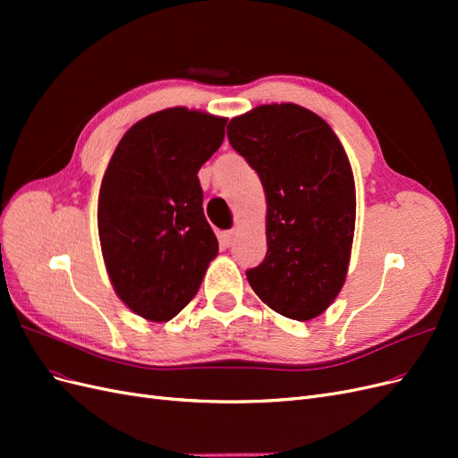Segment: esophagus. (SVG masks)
I'll list each match as a JSON object with an SVG mask.
<instances>
[{"label": "esophagus", "instance_id": "obj_1", "mask_svg": "<svg viewBox=\"0 0 458 458\" xmlns=\"http://www.w3.org/2000/svg\"><path fill=\"white\" fill-rule=\"evenodd\" d=\"M234 239H237V229H229L224 233V244L225 246H231L234 242Z\"/></svg>", "mask_w": 458, "mask_h": 458}]
</instances>
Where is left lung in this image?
Segmentation results:
<instances>
[{
  "mask_svg": "<svg viewBox=\"0 0 458 458\" xmlns=\"http://www.w3.org/2000/svg\"><path fill=\"white\" fill-rule=\"evenodd\" d=\"M227 137L258 172L267 200V254L246 279L276 313L310 321L348 275L355 229L348 155L321 116L294 103L233 118Z\"/></svg>",
  "mask_w": 458,
  "mask_h": 458,
  "instance_id": "1",
  "label": "left lung"
}]
</instances>
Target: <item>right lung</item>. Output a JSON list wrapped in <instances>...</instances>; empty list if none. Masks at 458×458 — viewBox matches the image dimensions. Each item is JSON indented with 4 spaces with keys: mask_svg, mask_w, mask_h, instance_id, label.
<instances>
[{
    "mask_svg": "<svg viewBox=\"0 0 458 458\" xmlns=\"http://www.w3.org/2000/svg\"><path fill=\"white\" fill-rule=\"evenodd\" d=\"M225 123L165 108L131 126L108 162L97 208L105 266L118 298L148 321L182 311L217 256L197 174L224 143Z\"/></svg>",
    "mask_w": 458,
    "mask_h": 458,
    "instance_id": "add662e5",
    "label": "right lung"
}]
</instances>
